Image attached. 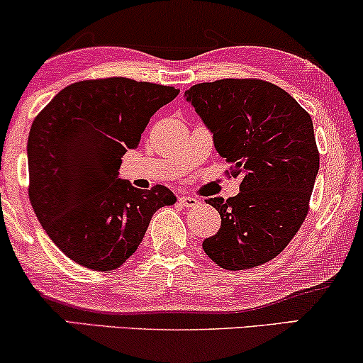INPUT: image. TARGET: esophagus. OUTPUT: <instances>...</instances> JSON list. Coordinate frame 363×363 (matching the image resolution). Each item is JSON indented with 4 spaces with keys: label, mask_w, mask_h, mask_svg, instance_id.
<instances>
[{
    "label": "esophagus",
    "mask_w": 363,
    "mask_h": 363,
    "mask_svg": "<svg viewBox=\"0 0 363 363\" xmlns=\"http://www.w3.org/2000/svg\"><path fill=\"white\" fill-rule=\"evenodd\" d=\"M178 201H180V203H182L183 206H188V208H190V206H196V205H199V200L193 199V196H188V195L180 196V199H178Z\"/></svg>",
    "instance_id": "obj_1"
}]
</instances>
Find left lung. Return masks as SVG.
Wrapping results in <instances>:
<instances>
[{"mask_svg": "<svg viewBox=\"0 0 363 363\" xmlns=\"http://www.w3.org/2000/svg\"><path fill=\"white\" fill-rule=\"evenodd\" d=\"M185 98L242 175L240 193L208 199L222 218L203 242L216 265L245 270L275 258L302 227L320 157L312 118L285 89L262 79L200 83Z\"/></svg>", "mask_w": 363, "mask_h": 363, "instance_id": "1", "label": "left lung"}]
</instances>
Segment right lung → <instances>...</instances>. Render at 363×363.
Masks as SVG:
<instances>
[{
    "mask_svg": "<svg viewBox=\"0 0 363 363\" xmlns=\"http://www.w3.org/2000/svg\"><path fill=\"white\" fill-rule=\"evenodd\" d=\"M178 93L130 78L86 79L61 89L33 121L30 201L48 237L78 265H123L155 211L177 201L167 186L140 190L118 175L121 157Z\"/></svg>",
    "mask_w": 363,
    "mask_h": 363,
    "instance_id": "right-lung-1",
    "label": "right lung"
}]
</instances>
